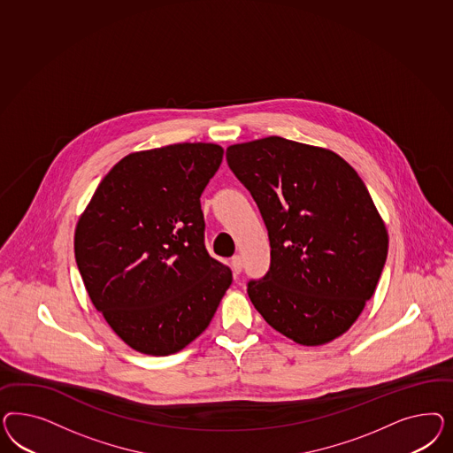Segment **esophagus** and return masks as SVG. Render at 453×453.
<instances>
[{"label":"esophagus","mask_w":453,"mask_h":453,"mask_svg":"<svg viewBox=\"0 0 453 453\" xmlns=\"http://www.w3.org/2000/svg\"><path fill=\"white\" fill-rule=\"evenodd\" d=\"M231 269H233L234 275L241 274V271H242V259H241V256H234L233 259H231Z\"/></svg>","instance_id":"1"}]
</instances>
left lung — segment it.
I'll return each mask as SVG.
<instances>
[{"label":"left lung","mask_w":453,"mask_h":453,"mask_svg":"<svg viewBox=\"0 0 453 453\" xmlns=\"http://www.w3.org/2000/svg\"><path fill=\"white\" fill-rule=\"evenodd\" d=\"M226 157L271 241L269 273L247 284L249 299L294 342L341 337L373 296L388 250L364 180L339 154L284 137L233 144Z\"/></svg>","instance_id":"obj_1"}]
</instances>
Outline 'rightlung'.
Wrapping results in <instances>:
<instances>
[{
    "label": "right lung",
    "mask_w": 453,
    "mask_h": 453,
    "mask_svg": "<svg viewBox=\"0 0 453 453\" xmlns=\"http://www.w3.org/2000/svg\"><path fill=\"white\" fill-rule=\"evenodd\" d=\"M212 142L127 154L103 178L74 231L88 296L114 334L146 356L199 337L233 282L204 246L201 194L222 163Z\"/></svg>",
    "instance_id": "1"
}]
</instances>
